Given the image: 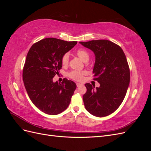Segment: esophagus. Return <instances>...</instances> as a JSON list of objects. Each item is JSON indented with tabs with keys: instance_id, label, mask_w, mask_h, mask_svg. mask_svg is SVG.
<instances>
[{
	"instance_id": "1",
	"label": "esophagus",
	"mask_w": 151,
	"mask_h": 151,
	"mask_svg": "<svg viewBox=\"0 0 151 151\" xmlns=\"http://www.w3.org/2000/svg\"><path fill=\"white\" fill-rule=\"evenodd\" d=\"M76 84H77V86L78 87V88H79V87H80V86H81L82 85H83V84H80V83H77Z\"/></svg>"
}]
</instances>
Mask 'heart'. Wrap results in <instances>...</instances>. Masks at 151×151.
Wrapping results in <instances>:
<instances>
[{"mask_svg": "<svg viewBox=\"0 0 151 151\" xmlns=\"http://www.w3.org/2000/svg\"><path fill=\"white\" fill-rule=\"evenodd\" d=\"M77 55L81 59H82L83 61L86 62L88 60L89 58V54L86 51L85 49L80 48L78 49L76 51ZM68 58H69V55L68 53H65L62 57L61 58V63L62 65L66 66L68 65ZM86 74V72H81L78 70H72L68 74V76L70 77V79L75 80L77 81H80L83 79L84 76Z\"/></svg>", "mask_w": 151, "mask_h": 151, "instance_id": "obj_1", "label": "heart"}]
</instances>
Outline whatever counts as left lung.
<instances>
[{
	"mask_svg": "<svg viewBox=\"0 0 151 151\" xmlns=\"http://www.w3.org/2000/svg\"><path fill=\"white\" fill-rule=\"evenodd\" d=\"M94 53V80L100 84L94 88L86 83L83 101L87 111L98 117L108 116L120 106L130 83V68L122 48L106 40L80 42Z\"/></svg>",
	"mask_w": 151,
	"mask_h": 151,
	"instance_id": "left-lung-1",
	"label": "left lung"
}]
</instances>
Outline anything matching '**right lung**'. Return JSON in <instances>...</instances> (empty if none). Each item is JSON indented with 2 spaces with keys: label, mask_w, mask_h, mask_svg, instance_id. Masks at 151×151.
I'll use <instances>...</instances> for the list:
<instances>
[{
  "label": "right lung",
  "mask_w": 151,
  "mask_h": 151,
  "mask_svg": "<svg viewBox=\"0 0 151 151\" xmlns=\"http://www.w3.org/2000/svg\"><path fill=\"white\" fill-rule=\"evenodd\" d=\"M77 42H66L53 38L34 43L27 54L22 79L29 97L35 106L48 115H55L67 108L76 89L74 82L64 78L62 83H53L59 75L62 57Z\"/></svg>",
  "instance_id": "add662e5"
}]
</instances>
